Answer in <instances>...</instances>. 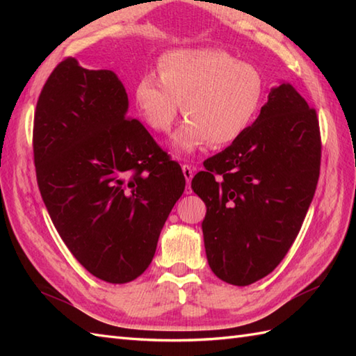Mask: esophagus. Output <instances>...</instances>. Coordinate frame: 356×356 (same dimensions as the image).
<instances>
[{"mask_svg": "<svg viewBox=\"0 0 356 356\" xmlns=\"http://www.w3.org/2000/svg\"><path fill=\"white\" fill-rule=\"evenodd\" d=\"M182 171H184V176L186 179V186H188V191H190V184H191V179L194 177V168L191 165H182Z\"/></svg>", "mask_w": 356, "mask_h": 356, "instance_id": "1", "label": "esophagus"}]
</instances>
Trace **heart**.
I'll return each instance as SVG.
<instances>
[{"label": "heart", "instance_id": "heart-1", "mask_svg": "<svg viewBox=\"0 0 356 356\" xmlns=\"http://www.w3.org/2000/svg\"><path fill=\"white\" fill-rule=\"evenodd\" d=\"M134 97L140 116L156 133L171 130L182 104L190 120L171 142L182 156L208 142L222 147L237 140L260 108L263 78L254 65L222 50H171L159 59V76H142Z\"/></svg>", "mask_w": 356, "mask_h": 356}]
</instances>
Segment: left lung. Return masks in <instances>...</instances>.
Returning <instances> with one entry per match:
<instances>
[{
	"label": "left lung",
	"mask_w": 356,
	"mask_h": 356,
	"mask_svg": "<svg viewBox=\"0 0 356 356\" xmlns=\"http://www.w3.org/2000/svg\"><path fill=\"white\" fill-rule=\"evenodd\" d=\"M320 163L315 108L291 84L272 88L255 122L191 182L207 205L203 240L218 278L248 286L278 266L303 225Z\"/></svg>",
	"instance_id": "1"
}]
</instances>
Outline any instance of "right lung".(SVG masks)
I'll list each match as a JSON object with an SVG mask.
<instances>
[{"instance_id": "add662e5", "label": "right lung", "mask_w": 356, "mask_h": 356, "mask_svg": "<svg viewBox=\"0 0 356 356\" xmlns=\"http://www.w3.org/2000/svg\"><path fill=\"white\" fill-rule=\"evenodd\" d=\"M111 70L65 58L38 97V186L65 246L90 274L122 284L143 274L185 190L177 162L138 119Z\"/></svg>"}]
</instances>
